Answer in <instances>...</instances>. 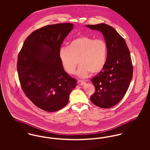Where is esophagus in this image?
Segmentation results:
<instances>
[{
	"label": "esophagus",
	"mask_w": 150,
	"mask_h": 150,
	"mask_svg": "<svg viewBox=\"0 0 150 150\" xmlns=\"http://www.w3.org/2000/svg\"><path fill=\"white\" fill-rule=\"evenodd\" d=\"M78 83L79 86H84V84H86V83L81 80H78Z\"/></svg>",
	"instance_id": "esophagus-1"
}]
</instances>
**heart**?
<instances>
[{"instance_id": "obj_1", "label": "heart", "mask_w": 150, "mask_h": 150, "mask_svg": "<svg viewBox=\"0 0 150 150\" xmlns=\"http://www.w3.org/2000/svg\"><path fill=\"white\" fill-rule=\"evenodd\" d=\"M108 48L102 39H96L87 36H80L71 40L68 46L62 47L59 57L64 70L70 74L75 71L81 78H86L91 72L97 74L104 68L107 61Z\"/></svg>"}]
</instances>
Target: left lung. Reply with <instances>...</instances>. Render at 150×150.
I'll use <instances>...</instances> for the list:
<instances>
[{"instance_id":"left-lung-1","label":"left lung","mask_w":150,"mask_h":150,"mask_svg":"<svg viewBox=\"0 0 150 150\" xmlns=\"http://www.w3.org/2000/svg\"><path fill=\"white\" fill-rule=\"evenodd\" d=\"M86 27L100 31L108 48L104 68L91 79L96 91L91 100L100 108L113 107L124 96L132 79L130 52L124 39L112 27L105 23L86 25Z\"/></svg>"}]
</instances>
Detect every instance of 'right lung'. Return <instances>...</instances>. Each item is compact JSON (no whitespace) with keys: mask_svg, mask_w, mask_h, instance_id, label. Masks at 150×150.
Listing matches in <instances>:
<instances>
[{"mask_svg":"<svg viewBox=\"0 0 150 150\" xmlns=\"http://www.w3.org/2000/svg\"><path fill=\"white\" fill-rule=\"evenodd\" d=\"M74 28L70 23L47 25L33 32L25 40L17 59L22 89L37 107L54 112L68 103L76 80L64 70L59 51Z\"/></svg>","mask_w":150,"mask_h":150,"instance_id":"add662e5","label":"right lung"}]
</instances>
